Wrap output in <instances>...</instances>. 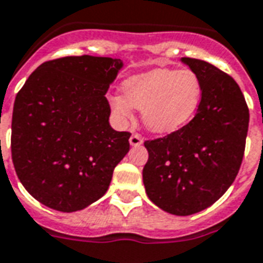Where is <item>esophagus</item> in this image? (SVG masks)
<instances>
[{"label":"esophagus","instance_id":"34e87169","mask_svg":"<svg viewBox=\"0 0 263 263\" xmlns=\"http://www.w3.org/2000/svg\"><path fill=\"white\" fill-rule=\"evenodd\" d=\"M142 142H143V139L139 134H132L131 138H129V143L132 146H139V145H142Z\"/></svg>","mask_w":263,"mask_h":263}]
</instances>
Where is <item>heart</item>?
<instances>
[{"mask_svg": "<svg viewBox=\"0 0 263 263\" xmlns=\"http://www.w3.org/2000/svg\"><path fill=\"white\" fill-rule=\"evenodd\" d=\"M202 95L201 78L191 69L156 68L124 81L122 96L112 97L111 108L124 121L131 120L132 107L142 110L149 131L170 134L194 118Z\"/></svg>", "mask_w": 263, "mask_h": 263, "instance_id": "heart-1", "label": "heart"}]
</instances>
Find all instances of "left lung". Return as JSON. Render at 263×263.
Wrapping results in <instances>:
<instances>
[{"label":"left lung","instance_id":"left-lung-1","mask_svg":"<svg viewBox=\"0 0 263 263\" xmlns=\"http://www.w3.org/2000/svg\"><path fill=\"white\" fill-rule=\"evenodd\" d=\"M181 61L201 78V104L178 131L145 142L149 159L142 176L155 205L171 215L190 216L213 205L235 180L250 111L230 75L202 60Z\"/></svg>","mask_w":263,"mask_h":263}]
</instances>
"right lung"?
<instances>
[{
  "instance_id": "obj_1",
  "label": "right lung",
  "mask_w": 263,
  "mask_h": 263,
  "mask_svg": "<svg viewBox=\"0 0 263 263\" xmlns=\"http://www.w3.org/2000/svg\"><path fill=\"white\" fill-rule=\"evenodd\" d=\"M118 58L62 57L43 62L17 92L11 152L30 195L60 212L100 199L129 151V132L112 129L106 93Z\"/></svg>"
}]
</instances>
